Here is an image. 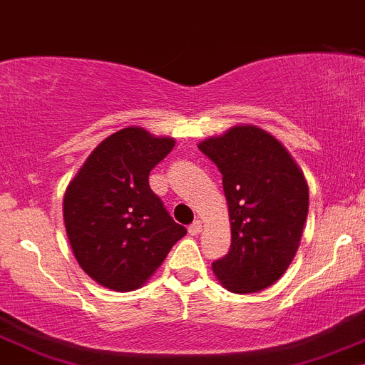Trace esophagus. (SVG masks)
I'll return each instance as SVG.
<instances>
[{
    "instance_id": "1",
    "label": "esophagus",
    "mask_w": 365,
    "mask_h": 365,
    "mask_svg": "<svg viewBox=\"0 0 365 365\" xmlns=\"http://www.w3.org/2000/svg\"><path fill=\"white\" fill-rule=\"evenodd\" d=\"M200 232H202V222H200V220H195V222L189 225V235L196 236L200 235Z\"/></svg>"
}]
</instances>
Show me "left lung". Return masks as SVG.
<instances>
[{"mask_svg": "<svg viewBox=\"0 0 365 365\" xmlns=\"http://www.w3.org/2000/svg\"><path fill=\"white\" fill-rule=\"evenodd\" d=\"M198 149L222 173L231 220V249L212 271L232 293H258L298 251L309 209L304 173L277 138L255 125L231 127Z\"/></svg>", "mask_w": 365, "mask_h": 365, "instance_id": "1", "label": "left lung"}]
</instances>
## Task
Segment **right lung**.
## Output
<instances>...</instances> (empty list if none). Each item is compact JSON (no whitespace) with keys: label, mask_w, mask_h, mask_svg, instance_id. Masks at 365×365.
I'll list each match as a JSON object with an SVG mask.
<instances>
[{"label":"right lung","mask_w":365,"mask_h":365,"mask_svg":"<svg viewBox=\"0 0 365 365\" xmlns=\"http://www.w3.org/2000/svg\"><path fill=\"white\" fill-rule=\"evenodd\" d=\"M175 147L127 127L91 153L63 196L68 242L80 267L113 291L142 287L187 229L170 218L149 175Z\"/></svg>","instance_id":"1"}]
</instances>
